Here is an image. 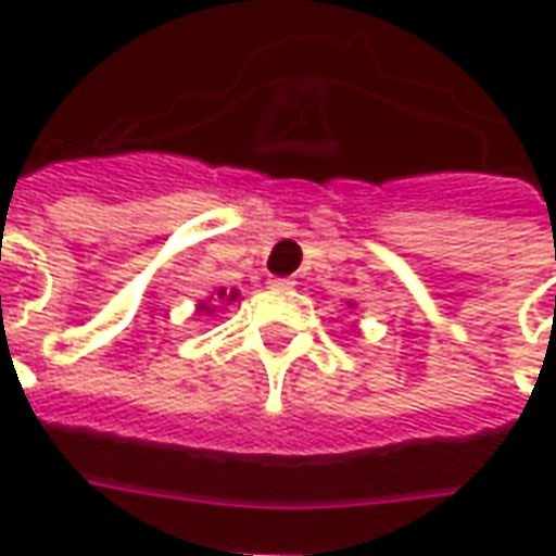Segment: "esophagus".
<instances>
[{"label":"esophagus","instance_id":"obj_1","mask_svg":"<svg viewBox=\"0 0 556 556\" xmlns=\"http://www.w3.org/2000/svg\"><path fill=\"white\" fill-rule=\"evenodd\" d=\"M274 289H294V279H270Z\"/></svg>","mask_w":556,"mask_h":556}]
</instances>
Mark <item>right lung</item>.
Segmentation results:
<instances>
[{
  "mask_svg": "<svg viewBox=\"0 0 556 556\" xmlns=\"http://www.w3.org/2000/svg\"><path fill=\"white\" fill-rule=\"evenodd\" d=\"M216 294H219V298H225V291H223V289L216 291ZM228 301H235V291L228 294ZM198 309H204V313H211V306H207V304H201V306H198Z\"/></svg>",
  "mask_w": 556,
  "mask_h": 556,
  "instance_id": "obj_1",
  "label": "right lung"
}]
</instances>
